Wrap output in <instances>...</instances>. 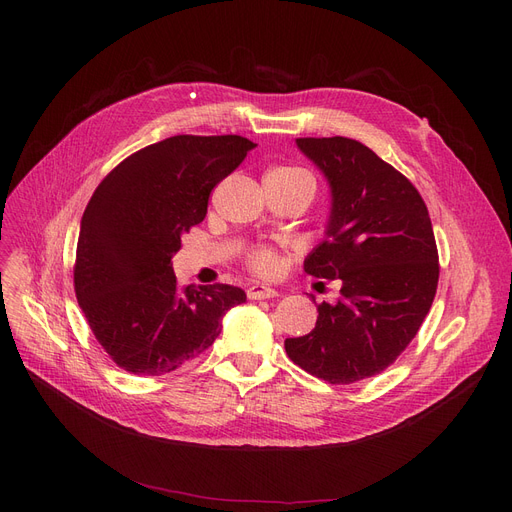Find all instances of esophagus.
Returning a JSON list of instances; mask_svg holds the SVG:
<instances>
[{"instance_id":"34e87169","label":"esophagus","mask_w":512,"mask_h":512,"mask_svg":"<svg viewBox=\"0 0 512 512\" xmlns=\"http://www.w3.org/2000/svg\"><path fill=\"white\" fill-rule=\"evenodd\" d=\"M247 297L251 301H261V299H274L278 297V290L270 288V286H263V284H253L247 288Z\"/></svg>"}]
</instances>
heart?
Returning a JSON list of instances; mask_svg holds the SVG:
<instances>
[{
  "mask_svg": "<svg viewBox=\"0 0 512 512\" xmlns=\"http://www.w3.org/2000/svg\"><path fill=\"white\" fill-rule=\"evenodd\" d=\"M267 176H284V178H301V176H309L305 170L301 168H276L272 170ZM247 263L251 270L259 276L265 278H272L280 272V255L276 249L272 247H255L249 255H247Z\"/></svg>",
  "mask_w": 512,
  "mask_h": 512,
  "instance_id": "heart-1",
  "label": "heart"
}]
</instances>
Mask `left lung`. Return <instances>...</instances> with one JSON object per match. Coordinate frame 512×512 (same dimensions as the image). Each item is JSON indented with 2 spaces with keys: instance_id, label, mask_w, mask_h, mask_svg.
<instances>
[{
  "instance_id": "8db88e82",
  "label": "left lung",
  "mask_w": 512,
  "mask_h": 512,
  "mask_svg": "<svg viewBox=\"0 0 512 512\" xmlns=\"http://www.w3.org/2000/svg\"><path fill=\"white\" fill-rule=\"evenodd\" d=\"M332 191L326 238L305 272L342 284L317 305L315 328L286 338L288 357L315 378L355 384L382 373L419 332L438 288V247L409 178L355 139H297Z\"/></svg>"
}]
</instances>
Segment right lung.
<instances>
[{
  "instance_id": "obj_1",
  "label": "right lung",
  "mask_w": 512,
  "mask_h": 512,
  "mask_svg": "<svg viewBox=\"0 0 512 512\" xmlns=\"http://www.w3.org/2000/svg\"><path fill=\"white\" fill-rule=\"evenodd\" d=\"M257 145L238 134H178L126 157L80 220L74 290L112 361L134 375H164L199 357L222 317L247 301L230 284L180 288L172 257L201 224L215 184Z\"/></svg>"
}]
</instances>
